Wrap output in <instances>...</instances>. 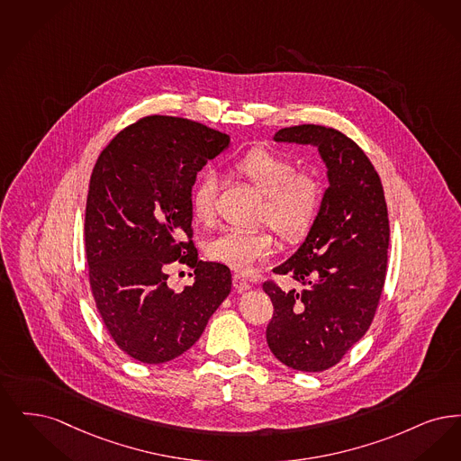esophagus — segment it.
<instances>
[{
  "label": "esophagus",
  "instance_id": "obj_1",
  "mask_svg": "<svg viewBox=\"0 0 461 461\" xmlns=\"http://www.w3.org/2000/svg\"><path fill=\"white\" fill-rule=\"evenodd\" d=\"M232 284H234V287L242 293V291H248L249 287H251V282L248 281L244 276H240V274H236L234 277H232Z\"/></svg>",
  "mask_w": 461,
  "mask_h": 461
}]
</instances>
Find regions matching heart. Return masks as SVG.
Returning a JSON list of instances; mask_svg holds the SVG:
<instances>
[{
    "instance_id": "obj_1",
    "label": "heart",
    "mask_w": 461,
    "mask_h": 461,
    "mask_svg": "<svg viewBox=\"0 0 461 461\" xmlns=\"http://www.w3.org/2000/svg\"><path fill=\"white\" fill-rule=\"evenodd\" d=\"M236 172L263 194L258 221H268L282 240H300L313 229L323 204V180L317 170L301 168L289 157L251 148L236 161ZM193 215L201 225L217 219V180L206 172L193 193ZM276 248L274 231L268 225L251 230L229 229L206 244V255L230 268L248 272L267 260Z\"/></svg>"
}]
</instances>
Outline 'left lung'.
<instances>
[{
    "label": "left lung",
    "instance_id": "8db88e82",
    "mask_svg": "<svg viewBox=\"0 0 461 461\" xmlns=\"http://www.w3.org/2000/svg\"><path fill=\"white\" fill-rule=\"evenodd\" d=\"M274 140L319 146L329 187L300 249L274 268L300 287L263 282L274 304L267 344L289 368L321 372L342 360L375 317L387 270V203L372 161L339 131L303 123Z\"/></svg>",
    "mask_w": 461,
    "mask_h": 461
}]
</instances>
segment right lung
Masks as SVG:
<instances>
[{
  "label": "right lung",
  "mask_w": 461,
  "mask_h": 461,
  "mask_svg": "<svg viewBox=\"0 0 461 461\" xmlns=\"http://www.w3.org/2000/svg\"><path fill=\"white\" fill-rule=\"evenodd\" d=\"M230 138L203 123L149 115L127 125L103 149L86 201L89 285L108 334L131 358L158 365L200 339L230 293V270L198 260L191 189L206 161ZM195 268L176 294L166 268Z\"/></svg>",
  "instance_id": "right-lung-1"
}]
</instances>
